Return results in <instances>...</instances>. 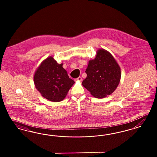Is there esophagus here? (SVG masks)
Listing matches in <instances>:
<instances>
[{
    "mask_svg": "<svg viewBox=\"0 0 157 157\" xmlns=\"http://www.w3.org/2000/svg\"><path fill=\"white\" fill-rule=\"evenodd\" d=\"M82 80V78L81 77H78V78H76L75 79V81H81Z\"/></svg>",
    "mask_w": 157,
    "mask_h": 157,
    "instance_id": "esophagus-1",
    "label": "esophagus"
}]
</instances>
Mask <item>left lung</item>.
Returning a JSON list of instances; mask_svg holds the SVG:
<instances>
[{"instance_id":"obj_1","label":"left lung","mask_w":157,"mask_h":157,"mask_svg":"<svg viewBox=\"0 0 157 157\" xmlns=\"http://www.w3.org/2000/svg\"><path fill=\"white\" fill-rule=\"evenodd\" d=\"M87 77L82 85L97 98L111 94L120 81L121 70L114 57L104 49H99L86 70Z\"/></svg>"}]
</instances>
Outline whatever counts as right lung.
Here are the masks:
<instances>
[{"label": "right lung", "instance_id": "obj_1", "mask_svg": "<svg viewBox=\"0 0 157 157\" xmlns=\"http://www.w3.org/2000/svg\"><path fill=\"white\" fill-rule=\"evenodd\" d=\"M62 66L51 56L42 62L34 74L36 88L43 97L52 102L64 100L75 83Z\"/></svg>", "mask_w": 157, "mask_h": 157}]
</instances>
